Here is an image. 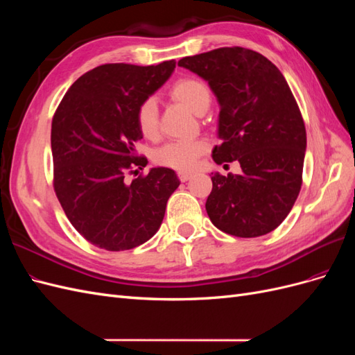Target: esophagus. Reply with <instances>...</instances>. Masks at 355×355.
I'll list each match as a JSON object with an SVG mask.
<instances>
[{"mask_svg": "<svg viewBox=\"0 0 355 355\" xmlns=\"http://www.w3.org/2000/svg\"><path fill=\"white\" fill-rule=\"evenodd\" d=\"M178 176H179L180 182H187L188 179L192 178V173H189V171H179Z\"/></svg>", "mask_w": 355, "mask_h": 355, "instance_id": "34e87169", "label": "esophagus"}]
</instances>
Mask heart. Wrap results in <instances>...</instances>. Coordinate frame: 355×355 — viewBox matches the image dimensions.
<instances>
[{"instance_id":"b5f03b06","label":"heart","mask_w":355,"mask_h":355,"mask_svg":"<svg viewBox=\"0 0 355 355\" xmlns=\"http://www.w3.org/2000/svg\"><path fill=\"white\" fill-rule=\"evenodd\" d=\"M170 94L175 101L185 105L189 111L196 114L206 112L211 101L206 83L194 77H185L175 81L170 87ZM136 124L145 139H155L158 136V110L153 99H146L137 106ZM206 149L207 144L204 141H175L158 148L154 154V159L159 166L187 171L196 167L198 157Z\"/></svg>"}]
</instances>
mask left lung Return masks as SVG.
I'll list each match as a JSON object with an SVG mask.
<instances>
[{
    "instance_id": "1",
    "label": "left lung",
    "mask_w": 355,
    "mask_h": 355,
    "mask_svg": "<svg viewBox=\"0 0 355 355\" xmlns=\"http://www.w3.org/2000/svg\"><path fill=\"white\" fill-rule=\"evenodd\" d=\"M210 85L220 105L216 164L237 159L241 175L211 173V223L241 239L274 231L302 187L306 132L286 78L271 60L244 47H220L178 62Z\"/></svg>"
}]
</instances>
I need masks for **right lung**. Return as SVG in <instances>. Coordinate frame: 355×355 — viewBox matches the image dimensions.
<instances>
[{
    "label": "right lung",
    "mask_w": 355,
    "mask_h": 355,
    "mask_svg": "<svg viewBox=\"0 0 355 355\" xmlns=\"http://www.w3.org/2000/svg\"><path fill=\"white\" fill-rule=\"evenodd\" d=\"M175 68V60L101 65L71 85L53 115V188L72 227L101 249L130 250L151 239L180 184L167 167L124 182L133 167L148 163L135 149L142 139L137 106Z\"/></svg>",
    "instance_id": "add662e5"
}]
</instances>
